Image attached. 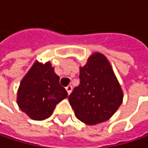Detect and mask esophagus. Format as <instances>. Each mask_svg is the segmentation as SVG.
<instances>
[{"label": "esophagus", "mask_w": 148, "mask_h": 148, "mask_svg": "<svg viewBox=\"0 0 148 148\" xmlns=\"http://www.w3.org/2000/svg\"><path fill=\"white\" fill-rule=\"evenodd\" d=\"M66 91H67V94L70 95V93L71 92V90H72V86H71V85H69V86H67L66 87Z\"/></svg>", "instance_id": "1"}]
</instances>
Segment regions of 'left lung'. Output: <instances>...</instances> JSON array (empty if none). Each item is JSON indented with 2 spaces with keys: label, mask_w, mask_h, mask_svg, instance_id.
<instances>
[{
  "label": "left lung",
  "mask_w": 148,
  "mask_h": 148,
  "mask_svg": "<svg viewBox=\"0 0 148 148\" xmlns=\"http://www.w3.org/2000/svg\"><path fill=\"white\" fill-rule=\"evenodd\" d=\"M79 79V86L68 96L76 117L88 125L109 119L123 101L122 90L109 61L103 54H93L81 67Z\"/></svg>",
  "instance_id": "8db88e82"
}]
</instances>
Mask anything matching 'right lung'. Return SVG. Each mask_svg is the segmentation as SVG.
I'll list each match as a JSON object with an SVG mask.
<instances>
[{
    "label": "right lung",
    "mask_w": 148,
    "mask_h": 148,
    "mask_svg": "<svg viewBox=\"0 0 148 148\" xmlns=\"http://www.w3.org/2000/svg\"><path fill=\"white\" fill-rule=\"evenodd\" d=\"M59 79L50 62H36L20 82L17 94L20 110L34 120L51 116L55 106L67 97Z\"/></svg>",
    "instance_id": "1"
}]
</instances>
